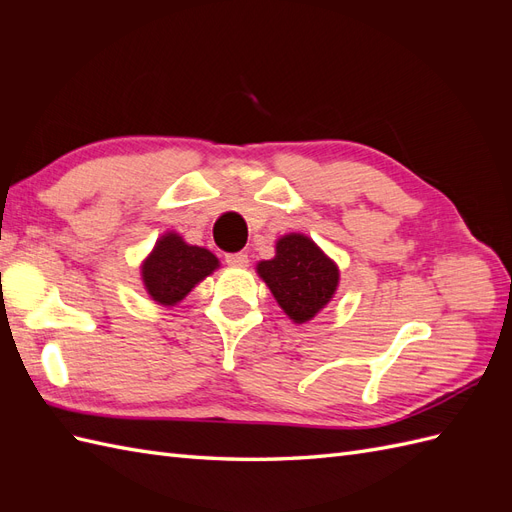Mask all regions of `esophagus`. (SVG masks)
I'll list each match as a JSON object with an SVG mask.
<instances>
[{
    "label": "esophagus",
    "mask_w": 512,
    "mask_h": 512,
    "mask_svg": "<svg viewBox=\"0 0 512 512\" xmlns=\"http://www.w3.org/2000/svg\"><path fill=\"white\" fill-rule=\"evenodd\" d=\"M226 262L230 267H247V254L243 252H237V254H226Z\"/></svg>",
    "instance_id": "34e87169"
}]
</instances>
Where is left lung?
Segmentation results:
<instances>
[{"mask_svg": "<svg viewBox=\"0 0 512 512\" xmlns=\"http://www.w3.org/2000/svg\"><path fill=\"white\" fill-rule=\"evenodd\" d=\"M286 316L303 324L327 305L339 284V269L320 247L299 232L275 243V256L256 265Z\"/></svg>", "mask_w": 512, "mask_h": 512, "instance_id": "1", "label": "left lung"}]
</instances>
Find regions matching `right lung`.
<instances>
[{
	"mask_svg": "<svg viewBox=\"0 0 512 512\" xmlns=\"http://www.w3.org/2000/svg\"><path fill=\"white\" fill-rule=\"evenodd\" d=\"M220 267L205 247L188 245L177 232H166L141 265L143 284L149 297L160 305H177L190 290Z\"/></svg>",
	"mask_w": 512,
	"mask_h": 512,
	"instance_id": "add662e5",
	"label": "right lung"
}]
</instances>
